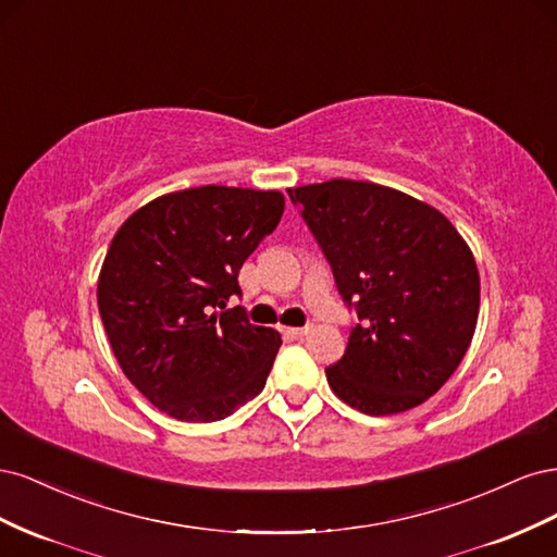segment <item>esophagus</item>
Masks as SVG:
<instances>
[{
    "label": "esophagus",
    "instance_id": "1",
    "mask_svg": "<svg viewBox=\"0 0 557 557\" xmlns=\"http://www.w3.org/2000/svg\"><path fill=\"white\" fill-rule=\"evenodd\" d=\"M281 332L288 336V339H301V336L309 334V327H281Z\"/></svg>",
    "mask_w": 557,
    "mask_h": 557
}]
</instances>
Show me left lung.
<instances>
[{
    "label": "left lung",
    "instance_id": "1",
    "mask_svg": "<svg viewBox=\"0 0 557 557\" xmlns=\"http://www.w3.org/2000/svg\"><path fill=\"white\" fill-rule=\"evenodd\" d=\"M356 311L334 395L367 416L418 407L450 379L479 318V272L446 218L393 188L334 178L288 190Z\"/></svg>",
    "mask_w": 557,
    "mask_h": 557
}]
</instances>
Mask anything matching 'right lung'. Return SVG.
Wrapping results in <instances>:
<instances>
[{
	"label": "right lung",
	"mask_w": 557,
	"mask_h": 557,
	"mask_svg": "<svg viewBox=\"0 0 557 557\" xmlns=\"http://www.w3.org/2000/svg\"><path fill=\"white\" fill-rule=\"evenodd\" d=\"M281 215L276 190L205 185L153 199L115 232L99 315L125 376L166 416L223 420L264 387L281 336L227 301Z\"/></svg>",
	"instance_id": "add662e5"
}]
</instances>
